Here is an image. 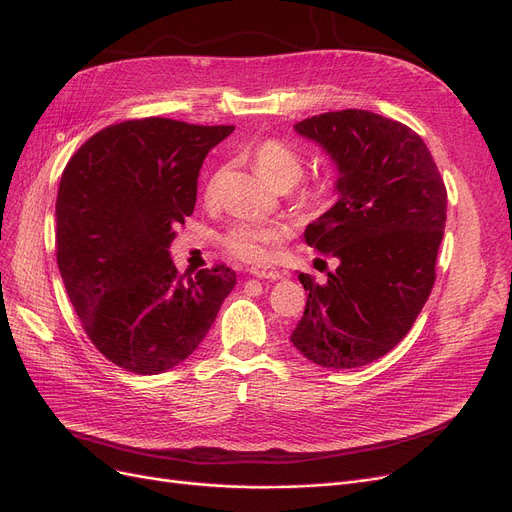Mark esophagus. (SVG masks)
Returning a JSON list of instances; mask_svg holds the SVG:
<instances>
[{
  "label": "esophagus",
  "mask_w": 512,
  "mask_h": 512,
  "mask_svg": "<svg viewBox=\"0 0 512 512\" xmlns=\"http://www.w3.org/2000/svg\"><path fill=\"white\" fill-rule=\"evenodd\" d=\"M251 274H253L255 278H261V280H272V282H276V280H282V278H284V274L278 270V267H251Z\"/></svg>",
  "instance_id": "34e87169"
}]
</instances>
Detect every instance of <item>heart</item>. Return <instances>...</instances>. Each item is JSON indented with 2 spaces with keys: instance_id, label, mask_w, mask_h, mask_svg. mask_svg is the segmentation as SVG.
<instances>
[{
  "instance_id": "1",
  "label": "heart",
  "mask_w": 512,
  "mask_h": 512,
  "mask_svg": "<svg viewBox=\"0 0 512 512\" xmlns=\"http://www.w3.org/2000/svg\"><path fill=\"white\" fill-rule=\"evenodd\" d=\"M253 161L259 174L278 188H288L303 172V157L290 143L282 139H265L253 149ZM330 182H313L301 188L297 203L307 211L324 209L332 199ZM284 236V226L278 222H238L224 234L226 249L247 263H265L272 247Z\"/></svg>"
}]
</instances>
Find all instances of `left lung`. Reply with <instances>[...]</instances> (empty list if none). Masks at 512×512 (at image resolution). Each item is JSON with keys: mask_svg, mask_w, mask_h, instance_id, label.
<instances>
[{"mask_svg": "<svg viewBox=\"0 0 512 512\" xmlns=\"http://www.w3.org/2000/svg\"><path fill=\"white\" fill-rule=\"evenodd\" d=\"M336 164L338 201L305 228L307 245L336 257L309 292L290 342L309 361L353 369L407 336L436 280L446 224V186L415 130L365 110L294 124Z\"/></svg>", "mask_w": 512, "mask_h": 512, "instance_id": "8db88e82", "label": "left lung"}]
</instances>
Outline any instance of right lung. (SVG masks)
Segmentation results:
<instances>
[{
    "label": "right lung",
    "instance_id": "obj_1",
    "mask_svg": "<svg viewBox=\"0 0 512 512\" xmlns=\"http://www.w3.org/2000/svg\"><path fill=\"white\" fill-rule=\"evenodd\" d=\"M232 130L126 120L93 134L64 168L60 274L97 351L126 371L155 375L191 357L236 284L226 265L180 276L168 251L195 209L205 155Z\"/></svg>",
    "mask_w": 512,
    "mask_h": 512
}]
</instances>
